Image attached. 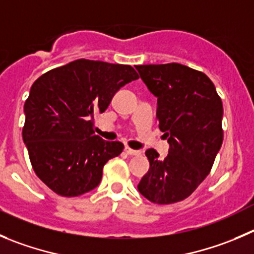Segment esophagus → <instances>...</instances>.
<instances>
[{"label": "esophagus", "mask_w": 254, "mask_h": 254, "mask_svg": "<svg viewBox=\"0 0 254 254\" xmlns=\"http://www.w3.org/2000/svg\"><path fill=\"white\" fill-rule=\"evenodd\" d=\"M125 152L127 154H129V156H139V154H141V151H137V149H132V148H129V147H126Z\"/></svg>", "instance_id": "obj_1"}]
</instances>
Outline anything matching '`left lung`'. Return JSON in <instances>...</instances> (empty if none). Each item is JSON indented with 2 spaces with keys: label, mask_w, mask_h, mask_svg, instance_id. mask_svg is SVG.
I'll return each instance as SVG.
<instances>
[{
  "label": "left lung",
  "mask_w": 254,
  "mask_h": 254,
  "mask_svg": "<svg viewBox=\"0 0 254 254\" xmlns=\"http://www.w3.org/2000/svg\"><path fill=\"white\" fill-rule=\"evenodd\" d=\"M136 68L157 97L159 129L170 143L165 159L147 149L149 170L137 188L153 203L181 202L208 176L221 148L222 100L213 82L197 69L175 62Z\"/></svg>",
  "instance_id": "obj_1"
}]
</instances>
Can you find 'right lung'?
<instances>
[{
	"mask_svg": "<svg viewBox=\"0 0 254 254\" xmlns=\"http://www.w3.org/2000/svg\"><path fill=\"white\" fill-rule=\"evenodd\" d=\"M138 78L128 64L91 60L46 72L25 102L23 142L37 177L62 197L97 187L103 166L125 146L95 134V113H103L126 83Z\"/></svg>",
	"mask_w": 254,
	"mask_h": 254,
	"instance_id": "obj_1",
	"label": "right lung"
}]
</instances>
